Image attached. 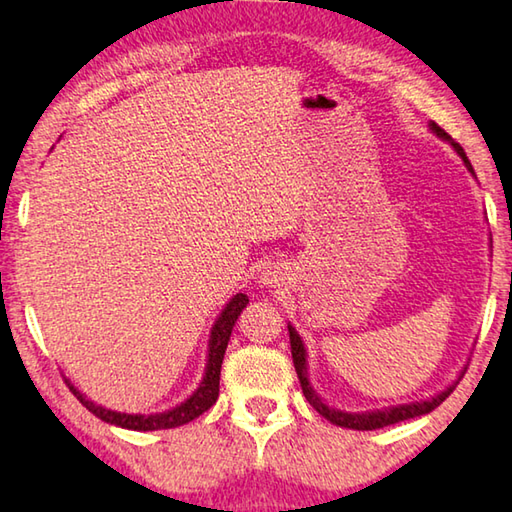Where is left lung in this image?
Segmentation results:
<instances>
[{
	"label": "left lung",
	"instance_id": "1",
	"mask_svg": "<svg viewBox=\"0 0 512 512\" xmlns=\"http://www.w3.org/2000/svg\"><path fill=\"white\" fill-rule=\"evenodd\" d=\"M431 131L438 133L440 138L449 140L451 145H454V149L458 152V156L463 158V163L469 172L474 174V167L472 163H469V158L465 154V149L458 145V142L451 140L449 133L438 127V124L431 122ZM290 331V349H292V363H295V370H297V376H299V383H301V390H304V397L308 399V404H311L317 413H320L322 417H326L331 424L335 426H342V429H356V431H374V429H383V426H390V424H397V422H404V420H410V417H420V415H426L431 413V410L438 408L442 401H445L451 392H454V388L458 385V381L454 385H449L447 390H442L440 395H435L433 399L429 401H417V404H406V406H392V408H383V410H374V413H342V410H335L331 406H326L324 401L315 395L311 383H308V372H306V349H304V342H301L299 333L292 329V326H288Z\"/></svg>",
	"mask_w": 512,
	"mask_h": 512
}]
</instances>
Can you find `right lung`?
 I'll return each mask as SVG.
<instances>
[{"instance_id": "obj_1", "label": "right lung", "mask_w": 512, "mask_h": 512, "mask_svg": "<svg viewBox=\"0 0 512 512\" xmlns=\"http://www.w3.org/2000/svg\"><path fill=\"white\" fill-rule=\"evenodd\" d=\"M247 304H249V297L240 292V295L233 297L229 304L224 306L222 315L217 317V322L211 331V340H208V363H206L204 381H201V385L195 390V395L183 401L181 406L167 410V413H158V415L115 413V410H106L102 406L92 404L90 399L83 397L81 392L65 379L67 388L72 390V395L77 397L92 415L108 424L122 426V429L161 431V429H177V426H181V424H188L195 420V417H199L201 413H206V410L215 404L217 397H220V370H222L224 351H226V345H229L233 324H236L238 315L242 313V308H245Z\"/></svg>"}]
</instances>
